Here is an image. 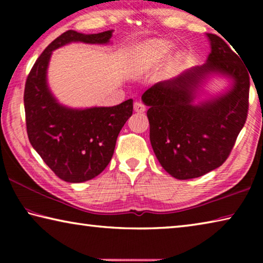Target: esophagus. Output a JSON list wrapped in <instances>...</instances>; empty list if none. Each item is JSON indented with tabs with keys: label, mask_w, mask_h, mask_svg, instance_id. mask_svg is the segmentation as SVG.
<instances>
[{
	"label": "esophagus",
	"mask_w": 263,
	"mask_h": 263,
	"mask_svg": "<svg viewBox=\"0 0 263 263\" xmlns=\"http://www.w3.org/2000/svg\"><path fill=\"white\" fill-rule=\"evenodd\" d=\"M133 108H135L136 112H144L146 110V106L144 105V103H141L139 101H136L135 102V105H133Z\"/></svg>",
	"instance_id": "obj_1"
}]
</instances>
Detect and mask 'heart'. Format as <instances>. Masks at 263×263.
Instances as JSON below:
<instances>
[{
  "mask_svg": "<svg viewBox=\"0 0 263 263\" xmlns=\"http://www.w3.org/2000/svg\"><path fill=\"white\" fill-rule=\"evenodd\" d=\"M174 48V44L166 39H154L149 41L137 50L133 58V69L136 72H144L160 64L164 58ZM185 55L183 52H177L176 54L168 61L166 66V73H173L183 64Z\"/></svg>",
  "mask_w": 263,
  "mask_h": 263,
  "instance_id": "obj_1",
  "label": "heart"
}]
</instances>
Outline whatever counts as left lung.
Wrapping results in <instances>:
<instances>
[{
    "mask_svg": "<svg viewBox=\"0 0 263 263\" xmlns=\"http://www.w3.org/2000/svg\"><path fill=\"white\" fill-rule=\"evenodd\" d=\"M206 35L211 52L205 64L154 84L141 96L148 106L149 140L155 157L177 180L195 179L220 167L247 118V69L220 37ZM211 73L231 78L233 87L224 96L194 105L198 87Z\"/></svg>",
    "mask_w": 263,
    "mask_h": 263,
    "instance_id": "1",
    "label": "left lung"
}]
</instances>
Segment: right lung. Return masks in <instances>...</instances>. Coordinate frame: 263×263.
I'll return each mask as SVG.
<instances>
[{
	"mask_svg": "<svg viewBox=\"0 0 263 263\" xmlns=\"http://www.w3.org/2000/svg\"><path fill=\"white\" fill-rule=\"evenodd\" d=\"M111 35L112 30L94 34L66 31L39 55L26 79L24 109L29 140L52 172L70 183L94 179L108 166L119 132L132 115L133 101L88 109L61 105L47 86L48 61L52 52L66 44H108Z\"/></svg>",
	"mask_w": 263,
	"mask_h": 263,
	"instance_id": "right-lung-1",
	"label": "right lung"
}]
</instances>
